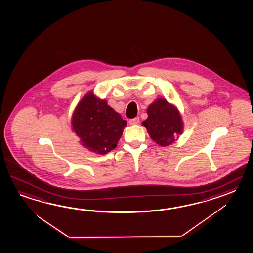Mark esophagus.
Instances as JSON below:
<instances>
[{"instance_id": "esophagus-1", "label": "esophagus", "mask_w": 253, "mask_h": 253, "mask_svg": "<svg viewBox=\"0 0 253 253\" xmlns=\"http://www.w3.org/2000/svg\"><path fill=\"white\" fill-rule=\"evenodd\" d=\"M139 122H140V119H139L138 117H136L134 119H129V124L130 125L138 124Z\"/></svg>"}]
</instances>
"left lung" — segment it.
<instances>
[{
    "label": "left lung",
    "instance_id": "8db88e82",
    "mask_svg": "<svg viewBox=\"0 0 253 253\" xmlns=\"http://www.w3.org/2000/svg\"><path fill=\"white\" fill-rule=\"evenodd\" d=\"M148 119L143 125L151 138L162 146L172 144L175 135L181 134L183 124L178 109L164 99H156L147 109Z\"/></svg>",
    "mask_w": 253,
    "mask_h": 253
}]
</instances>
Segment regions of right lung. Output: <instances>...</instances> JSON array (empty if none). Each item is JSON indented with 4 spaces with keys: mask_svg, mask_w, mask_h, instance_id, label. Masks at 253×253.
<instances>
[{
    "mask_svg": "<svg viewBox=\"0 0 253 253\" xmlns=\"http://www.w3.org/2000/svg\"><path fill=\"white\" fill-rule=\"evenodd\" d=\"M72 124L84 147L106 154L117 147L126 121L108 106L106 100L89 92L75 109Z\"/></svg>",
    "mask_w": 253,
    "mask_h": 253,
    "instance_id": "add662e5",
    "label": "right lung"
}]
</instances>
